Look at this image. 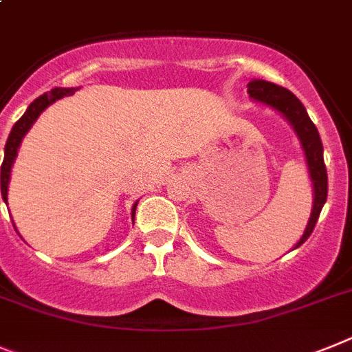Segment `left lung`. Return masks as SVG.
Returning <instances> with one entry per match:
<instances>
[{"mask_svg": "<svg viewBox=\"0 0 352 352\" xmlns=\"http://www.w3.org/2000/svg\"><path fill=\"white\" fill-rule=\"evenodd\" d=\"M248 94L252 100L265 104V106L280 113L289 122L290 127L294 129L296 136H298L299 143H301V148H303L305 161H307L308 166V175H310L311 180L314 204H311V212L310 219L307 223V228H305L301 239L296 243V250L310 237L317 219H319L320 210H322L324 204H326V198H328V173H326V164H324L322 142H320L316 124L310 120L305 106L292 91H289L283 87H278L274 83H269V81H264V79H252L248 83Z\"/></svg>", "mask_w": 352, "mask_h": 352, "instance_id": "left-lung-1", "label": "left lung"}]
</instances>
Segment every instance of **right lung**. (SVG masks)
Here are the masks:
<instances>
[{
    "instance_id": "add662e5",
    "label": "right lung",
    "mask_w": 352,
    "mask_h": 352,
    "mask_svg": "<svg viewBox=\"0 0 352 352\" xmlns=\"http://www.w3.org/2000/svg\"><path fill=\"white\" fill-rule=\"evenodd\" d=\"M78 88H53L51 91H45L44 96L36 97L32 104L28 106V109L24 111L23 117L15 122L14 127H12L10 134H8L7 145H5V157H3L1 164V173H0V184H1V198L5 200V204L8 206V182H10V172L12 166H14V161L17 157V151H19L21 142L26 136L32 125L35 124V120L41 117V113L45 108H49L51 104L56 102V100L63 99L67 96H72ZM136 206H138V200L134 201L133 209H131V218L134 221V212H136Z\"/></svg>"
}]
</instances>
